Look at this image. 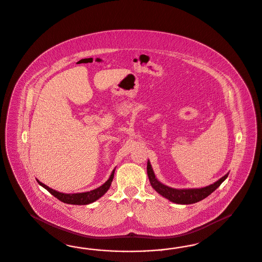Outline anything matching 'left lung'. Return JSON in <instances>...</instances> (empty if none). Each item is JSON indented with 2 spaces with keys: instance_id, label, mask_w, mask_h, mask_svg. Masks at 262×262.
I'll list each match as a JSON object with an SVG mask.
<instances>
[{
  "instance_id": "obj_1",
  "label": "left lung",
  "mask_w": 262,
  "mask_h": 262,
  "mask_svg": "<svg viewBox=\"0 0 262 262\" xmlns=\"http://www.w3.org/2000/svg\"><path fill=\"white\" fill-rule=\"evenodd\" d=\"M147 174L149 177V181L154 190L159 192L163 198L170 200L171 202L177 204H192L199 202L202 199H206L214 190H216L220 185L226 180L228 176V173L220 180L216 181L214 184L209 185L207 187L200 188V189H173L168 186L162 184L160 181L156 178L153 168L148 161L147 163Z\"/></svg>"
}]
</instances>
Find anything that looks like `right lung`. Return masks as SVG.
<instances>
[{"label":"right lung","instance_id":"1","mask_svg":"<svg viewBox=\"0 0 262 262\" xmlns=\"http://www.w3.org/2000/svg\"><path fill=\"white\" fill-rule=\"evenodd\" d=\"M114 173H115V168L113 169V171L111 173L108 180L106 181L103 185L99 187L98 189H95V190H90V191H86V192H78V193L60 192V191L52 190L51 188L47 187L43 183L39 182L37 179H36V181L41 187H43L52 195H54L56 199L61 200L63 203L73 204V205H86V204H90L92 202H95L96 200H98L99 198H101L109 190V188L111 186V182H112L113 177H114Z\"/></svg>","mask_w":262,"mask_h":262}]
</instances>
